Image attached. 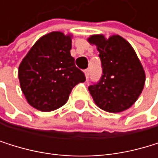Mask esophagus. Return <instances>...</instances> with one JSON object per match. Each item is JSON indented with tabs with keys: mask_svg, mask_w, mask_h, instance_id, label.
<instances>
[{
	"mask_svg": "<svg viewBox=\"0 0 158 158\" xmlns=\"http://www.w3.org/2000/svg\"><path fill=\"white\" fill-rule=\"evenodd\" d=\"M84 73H85V77H86V78L88 80V78H89V76H90V69H89V68H87V69L84 71Z\"/></svg>",
	"mask_w": 158,
	"mask_h": 158,
	"instance_id": "obj_1",
	"label": "esophagus"
}]
</instances>
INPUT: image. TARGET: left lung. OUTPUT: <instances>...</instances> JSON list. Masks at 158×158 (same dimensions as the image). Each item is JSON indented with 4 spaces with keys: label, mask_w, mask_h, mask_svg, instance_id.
I'll return each mask as SVG.
<instances>
[{
    "label": "left lung",
    "mask_w": 158,
    "mask_h": 158,
    "mask_svg": "<svg viewBox=\"0 0 158 158\" xmlns=\"http://www.w3.org/2000/svg\"><path fill=\"white\" fill-rule=\"evenodd\" d=\"M88 40L97 45L102 68L99 81L88 87L91 96L106 112L127 110L136 101L145 83V73L135 50L118 35L108 40L92 36Z\"/></svg>",
    "instance_id": "8db88e82"
}]
</instances>
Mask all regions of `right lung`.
<instances>
[{
	"label": "right lung",
	"instance_id": "1",
	"mask_svg": "<svg viewBox=\"0 0 158 158\" xmlns=\"http://www.w3.org/2000/svg\"><path fill=\"white\" fill-rule=\"evenodd\" d=\"M71 37L51 32L41 37L19 67L21 88L34 108L49 112L64 105L72 89L85 81L71 56Z\"/></svg>",
	"mask_w": 158,
	"mask_h": 158
}]
</instances>
